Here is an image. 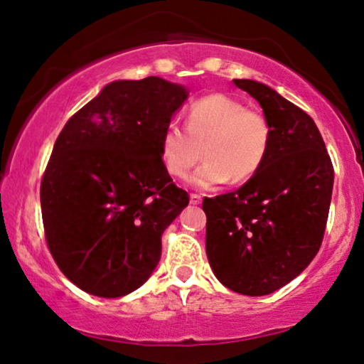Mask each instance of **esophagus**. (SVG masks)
Segmentation results:
<instances>
[{"mask_svg":"<svg viewBox=\"0 0 364 364\" xmlns=\"http://www.w3.org/2000/svg\"><path fill=\"white\" fill-rule=\"evenodd\" d=\"M200 202H202V196H198V193H191V203H192V205H198Z\"/></svg>","mask_w":364,"mask_h":364,"instance_id":"esophagus-1","label":"esophagus"}]
</instances>
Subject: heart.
<instances>
[{
  "label": "heart",
  "instance_id": "b5f03b06",
  "mask_svg": "<svg viewBox=\"0 0 364 364\" xmlns=\"http://www.w3.org/2000/svg\"><path fill=\"white\" fill-rule=\"evenodd\" d=\"M272 144L265 116L227 94H210L188 107L187 126L168 122L161 134V159L172 177H191L196 188L210 191L230 181L243 183L260 171Z\"/></svg>",
  "mask_w": 364,
  "mask_h": 364
}]
</instances>
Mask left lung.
<instances>
[{"label":"left lung","mask_w":364,"mask_h":364,"mask_svg":"<svg viewBox=\"0 0 364 364\" xmlns=\"http://www.w3.org/2000/svg\"><path fill=\"white\" fill-rule=\"evenodd\" d=\"M233 82L262 106L272 144L250 181L235 192L203 198L205 248L222 285L262 296L300 275L320 250L335 171L305 111L262 82Z\"/></svg>","instance_id":"1"}]
</instances>
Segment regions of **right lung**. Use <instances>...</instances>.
Masks as SVG:
<instances>
[{"mask_svg":"<svg viewBox=\"0 0 364 364\" xmlns=\"http://www.w3.org/2000/svg\"><path fill=\"white\" fill-rule=\"evenodd\" d=\"M181 84L114 81L74 114L41 181L49 252L81 290L117 298L147 282L161 237L188 205L161 159V134L186 102Z\"/></svg>","mask_w":364,"mask_h":364,"instance_id":"1","label":"right lung"}]
</instances>
